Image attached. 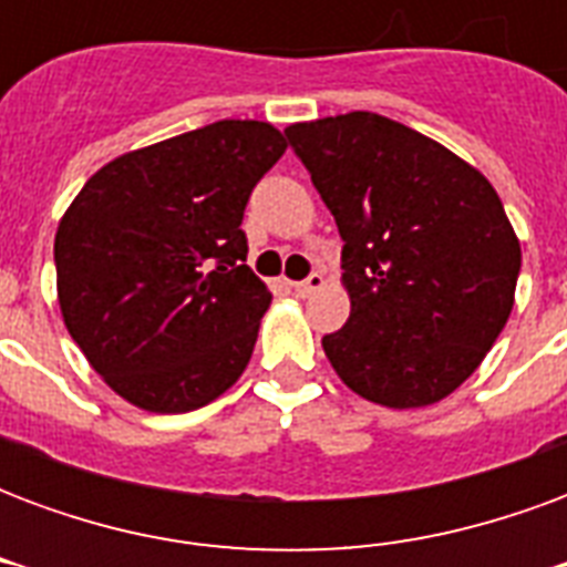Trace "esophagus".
Instances as JSON below:
<instances>
[{
	"mask_svg": "<svg viewBox=\"0 0 567 567\" xmlns=\"http://www.w3.org/2000/svg\"><path fill=\"white\" fill-rule=\"evenodd\" d=\"M321 285H324V276H321V272H309L307 279L295 282V291H297V297H309L312 291H319Z\"/></svg>",
	"mask_w": 567,
	"mask_h": 567,
	"instance_id": "34e87169",
	"label": "esophagus"
}]
</instances>
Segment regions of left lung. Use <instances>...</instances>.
Instances as JSON below:
<instances>
[{
    "label": "left lung",
    "instance_id": "8db88e82",
    "mask_svg": "<svg viewBox=\"0 0 567 567\" xmlns=\"http://www.w3.org/2000/svg\"><path fill=\"white\" fill-rule=\"evenodd\" d=\"M285 136L343 236L352 312L324 333V355L373 404H437L511 319L523 251L495 187L373 112L291 124Z\"/></svg>",
    "mask_w": 567,
    "mask_h": 567
}]
</instances>
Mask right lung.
<instances>
[{
  "instance_id": "1",
  "label": "right lung",
  "mask_w": 567,
  "mask_h": 567,
  "mask_svg": "<svg viewBox=\"0 0 567 567\" xmlns=\"http://www.w3.org/2000/svg\"><path fill=\"white\" fill-rule=\"evenodd\" d=\"M282 154L264 121H215L105 163L72 199L54 239L63 321L130 404L187 413L246 370L272 295L239 224Z\"/></svg>"
}]
</instances>
